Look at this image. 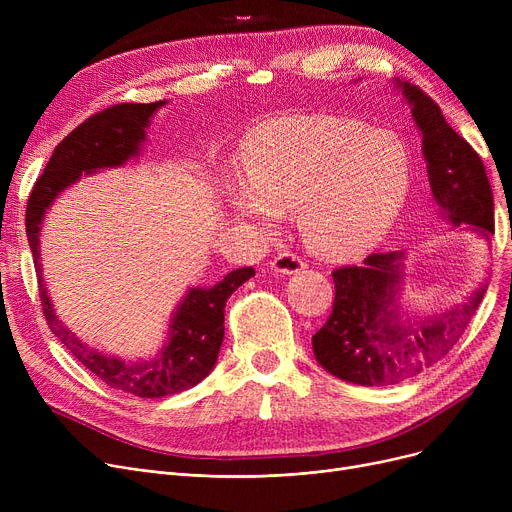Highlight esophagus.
Masks as SVG:
<instances>
[{
    "mask_svg": "<svg viewBox=\"0 0 512 512\" xmlns=\"http://www.w3.org/2000/svg\"><path fill=\"white\" fill-rule=\"evenodd\" d=\"M303 267H305V261L292 251L278 253L272 261V270L278 274H297L303 270Z\"/></svg>",
    "mask_w": 512,
    "mask_h": 512,
    "instance_id": "1",
    "label": "esophagus"
}]
</instances>
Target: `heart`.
Wrapping results in <instances>:
<instances>
[{
    "instance_id": "obj_1",
    "label": "heart",
    "mask_w": 512,
    "mask_h": 512,
    "mask_svg": "<svg viewBox=\"0 0 512 512\" xmlns=\"http://www.w3.org/2000/svg\"><path fill=\"white\" fill-rule=\"evenodd\" d=\"M247 186L232 193L242 218L272 226L301 209L307 245L351 257L394 224L411 186V157L396 134L340 116H290L261 126L247 145Z\"/></svg>"
}]
</instances>
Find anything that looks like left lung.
Segmentation results:
<instances>
[{
	"instance_id": "1",
	"label": "left lung",
	"mask_w": 512,
	"mask_h": 512,
	"mask_svg": "<svg viewBox=\"0 0 512 512\" xmlns=\"http://www.w3.org/2000/svg\"><path fill=\"white\" fill-rule=\"evenodd\" d=\"M423 134L429 186L446 218L494 234L492 186L477 151L444 120L440 105L409 83H398ZM402 253H371L361 265L332 272L336 297L328 321L313 336L319 365L359 386L400 384L448 355L483 299L481 286L467 305L446 315L400 324L396 290Z\"/></svg>"
}]
</instances>
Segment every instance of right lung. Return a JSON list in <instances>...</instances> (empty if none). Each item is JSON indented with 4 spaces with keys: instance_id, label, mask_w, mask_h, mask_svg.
Instances as JSON below:
<instances>
[{
    "instance_id": "1",
    "label": "right lung",
    "mask_w": 512,
    "mask_h": 512,
    "mask_svg": "<svg viewBox=\"0 0 512 512\" xmlns=\"http://www.w3.org/2000/svg\"><path fill=\"white\" fill-rule=\"evenodd\" d=\"M164 101L155 103H118L107 107L76 126L49 157L43 174L37 178L29 203H26V238L35 259L39 278V297L49 330L62 344L110 388L141 396L159 398L182 392L199 384L213 369L224 340V309L230 294L255 276L253 267L230 272L213 288H191L180 303L172 326L170 342L161 355L151 361H122L103 355L80 342L53 313L41 278L39 230L45 209L64 188L74 184L83 172L122 166L126 159L139 153L145 141L149 118Z\"/></svg>"
}]
</instances>
